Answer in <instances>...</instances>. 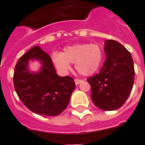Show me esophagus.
<instances>
[{
    "label": "esophagus",
    "instance_id": "esophagus-1",
    "mask_svg": "<svg viewBox=\"0 0 145 145\" xmlns=\"http://www.w3.org/2000/svg\"><path fill=\"white\" fill-rule=\"evenodd\" d=\"M83 81V80H79V79H75L74 80V82H75V84L76 85H79L81 82Z\"/></svg>",
    "mask_w": 145,
    "mask_h": 145
}]
</instances>
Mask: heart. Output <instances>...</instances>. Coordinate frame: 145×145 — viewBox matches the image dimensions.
<instances>
[{"label":"heart","mask_w":145,"mask_h":145,"mask_svg":"<svg viewBox=\"0 0 145 145\" xmlns=\"http://www.w3.org/2000/svg\"><path fill=\"white\" fill-rule=\"evenodd\" d=\"M102 47L97 44H76L66 46L62 52L52 53V62L61 74H66L74 63L76 70L82 75L89 76L96 72L103 60Z\"/></svg>","instance_id":"heart-1"}]
</instances>
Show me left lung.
Here are the masks:
<instances>
[{
    "mask_svg": "<svg viewBox=\"0 0 145 145\" xmlns=\"http://www.w3.org/2000/svg\"><path fill=\"white\" fill-rule=\"evenodd\" d=\"M106 59L97 74L87 79L91 86V99L103 110L120 108L133 89L134 63L130 52L119 42L105 41Z\"/></svg>",
    "mask_w": 145,
    "mask_h": 145,
    "instance_id": "8db88e82",
    "label": "left lung"
}]
</instances>
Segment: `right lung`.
Listing matches in <instances>:
<instances>
[{
	"label": "right lung",
	"mask_w": 145,
	"mask_h": 145,
	"mask_svg": "<svg viewBox=\"0 0 145 145\" xmlns=\"http://www.w3.org/2000/svg\"><path fill=\"white\" fill-rule=\"evenodd\" d=\"M42 65L37 72L28 69L29 61ZM15 90L22 103L35 114L46 116L60 114L68 106L75 89L69 76L56 74L52 59L40 46H34L19 59L13 74Z\"/></svg>",
	"instance_id": "1"
}]
</instances>
